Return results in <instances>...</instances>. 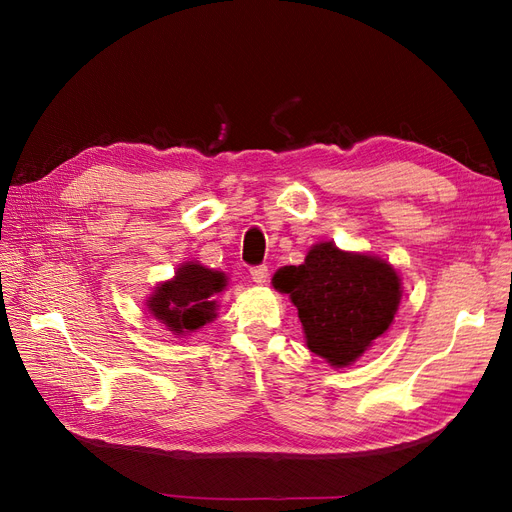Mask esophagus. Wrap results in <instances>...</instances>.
<instances>
[{
  "mask_svg": "<svg viewBox=\"0 0 512 512\" xmlns=\"http://www.w3.org/2000/svg\"><path fill=\"white\" fill-rule=\"evenodd\" d=\"M250 275H252V280H254L256 284H265L267 277H269V267H267V265L252 267V269H250Z\"/></svg>",
  "mask_w": 512,
  "mask_h": 512,
  "instance_id": "esophagus-1",
  "label": "esophagus"
}]
</instances>
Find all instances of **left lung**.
Listing matches in <instances>:
<instances>
[{
	"label": "left lung",
	"mask_w": 512,
	"mask_h": 512,
	"mask_svg": "<svg viewBox=\"0 0 512 512\" xmlns=\"http://www.w3.org/2000/svg\"><path fill=\"white\" fill-rule=\"evenodd\" d=\"M273 286L297 305L307 348L335 367L359 359L391 327L401 299L393 267L333 243H318L303 265L277 271Z\"/></svg>",
	"instance_id": "obj_1"
}]
</instances>
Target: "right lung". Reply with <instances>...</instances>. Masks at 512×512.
Wrapping results in <instances>:
<instances>
[{
    "mask_svg": "<svg viewBox=\"0 0 512 512\" xmlns=\"http://www.w3.org/2000/svg\"><path fill=\"white\" fill-rule=\"evenodd\" d=\"M226 286V275L203 265H185L175 280L158 286L149 301L151 314L177 333H190L215 318V294Z\"/></svg>",
    "mask_w": 512,
    "mask_h": 512,
    "instance_id": "obj_1",
    "label": "right lung"
}]
</instances>
